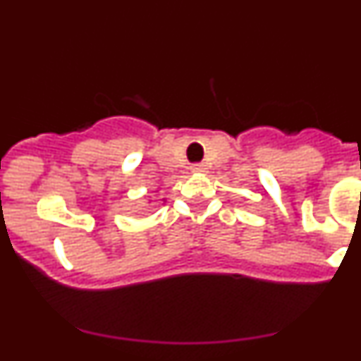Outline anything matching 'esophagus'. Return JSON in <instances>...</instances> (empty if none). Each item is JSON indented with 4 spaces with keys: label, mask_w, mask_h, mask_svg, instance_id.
Returning a JSON list of instances; mask_svg holds the SVG:
<instances>
[{
    "label": "esophagus",
    "mask_w": 361,
    "mask_h": 361,
    "mask_svg": "<svg viewBox=\"0 0 361 361\" xmlns=\"http://www.w3.org/2000/svg\"><path fill=\"white\" fill-rule=\"evenodd\" d=\"M204 169H206L204 164H192V171H194V173H204Z\"/></svg>",
    "instance_id": "obj_1"
}]
</instances>
